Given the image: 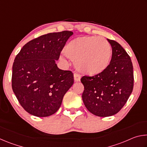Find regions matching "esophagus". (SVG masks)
I'll return each mask as SVG.
<instances>
[{"instance_id": "34e87169", "label": "esophagus", "mask_w": 147, "mask_h": 147, "mask_svg": "<svg viewBox=\"0 0 147 147\" xmlns=\"http://www.w3.org/2000/svg\"><path fill=\"white\" fill-rule=\"evenodd\" d=\"M74 81H75V82L80 81V79H81L80 74H79L78 73H74Z\"/></svg>"}]
</instances>
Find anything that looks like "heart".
Returning a JSON list of instances; mask_svg holds the SVG:
<instances>
[{"instance_id":"b5f03b06","label":"heart","mask_w":147,"mask_h":147,"mask_svg":"<svg viewBox=\"0 0 147 147\" xmlns=\"http://www.w3.org/2000/svg\"><path fill=\"white\" fill-rule=\"evenodd\" d=\"M64 53L74 61L77 69L88 75H96L108 67L111 57V47L101 37H79L69 42Z\"/></svg>"}]
</instances>
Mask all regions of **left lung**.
Segmentation results:
<instances>
[{"label": "left lung", "instance_id": "obj_1", "mask_svg": "<svg viewBox=\"0 0 147 147\" xmlns=\"http://www.w3.org/2000/svg\"><path fill=\"white\" fill-rule=\"evenodd\" d=\"M112 48L108 67L93 76H84L82 100L93 115L112 116L127 102L134 88L133 65L130 56L117 42L107 39Z\"/></svg>", "mask_w": 147, "mask_h": 147}]
</instances>
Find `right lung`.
Segmentation results:
<instances>
[{"label": "right lung", "mask_w": 147, "mask_h": 147, "mask_svg": "<svg viewBox=\"0 0 147 147\" xmlns=\"http://www.w3.org/2000/svg\"><path fill=\"white\" fill-rule=\"evenodd\" d=\"M73 32L43 35L24 45L14 59L11 86L19 104L39 117L55 113L63 96L74 83L70 71L56 63Z\"/></svg>", "instance_id": "obj_1"}]
</instances>
